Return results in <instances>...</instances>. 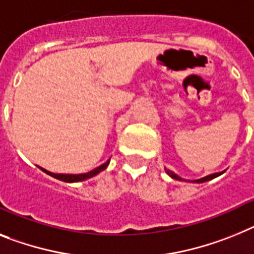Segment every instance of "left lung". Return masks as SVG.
I'll use <instances>...</instances> for the list:
<instances>
[{"mask_svg": "<svg viewBox=\"0 0 254 254\" xmlns=\"http://www.w3.org/2000/svg\"><path fill=\"white\" fill-rule=\"evenodd\" d=\"M167 173L169 174L170 177H172V178H174V180H178V181H182V178H181V177H178L177 176V174H174L173 172H170V170H167ZM221 174L222 173H216V174H210V176H206V177H204V178H200V180H196L195 182H206V181H210V180H213V178H216V177H218V176H221Z\"/></svg>", "mask_w": 254, "mask_h": 254, "instance_id": "obj_1", "label": "left lung"}]
</instances>
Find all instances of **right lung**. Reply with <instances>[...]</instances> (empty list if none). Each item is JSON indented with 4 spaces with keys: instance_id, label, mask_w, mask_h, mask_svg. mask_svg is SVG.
<instances>
[{
    "instance_id": "add662e5",
    "label": "right lung",
    "mask_w": 254,
    "mask_h": 254,
    "mask_svg": "<svg viewBox=\"0 0 254 254\" xmlns=\"http://www.w3.org/2000/svg\"><path fill=\"white\" fill-rule=\"evenodd\" d=\"M108 163H110V160L106 161L104 164H102L101 167L95 168L94 170H91V172H89V173H84V174H55V173H51V172H48V170L42 169V168L41 170L42 172H45L46 174H49V176L57 178V180L63 181V182H80V181H85L87 180V178H91V177L97 176L98 173H101L102 170H104L106 168H107Z\"/></svg>"
}]
</instances>
